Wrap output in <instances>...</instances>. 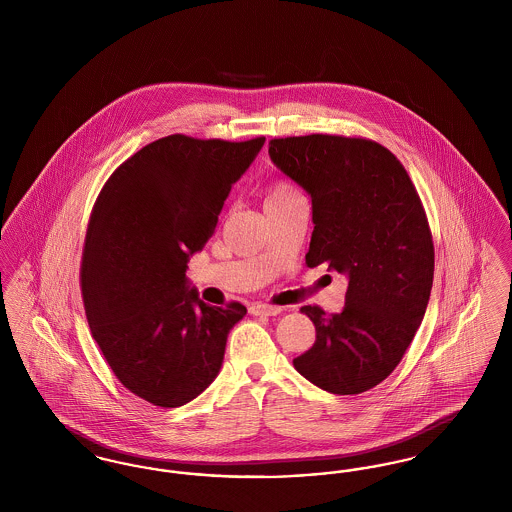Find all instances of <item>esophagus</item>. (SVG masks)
I'll return each mask as SVG.
<instances>
[{
    "label": "esophagus",
    "mask_w": 512,
    "mask_h": 512,
    "mask_svg": "<svg viewBox=\"0 0 512 512\" xmlns=\"http://www.w3.org/2000/svg\"><path fill=\"white\" fill-rule=\"evenodd\" d=\"M251 315H265V317H276L282 313V307H274V305H265V303H253L249 307Z\"/></svg>",
    "instance_id": "34e87169"
}]
</instances>
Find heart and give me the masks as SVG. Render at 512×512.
Returning <instances> with one entry per match:
<instances>
[{"label": "heart", "mask_w": 512, "mask_h": 512, "mask_svg": "<svg viewBox=\"0 0 512 512\" xmlns=\"http://www.w3.org/2000/svg\"><path fill=\"white\" fill-rule=\"evenodd\" d=\"M295 194H299V192H297L293 186L286 184V182H278V184H274V186L268 190L265 203H270V201H278V199H284V197H290V195Z\"/></svg>", "instance_id": "obj_1"}]
</instances>
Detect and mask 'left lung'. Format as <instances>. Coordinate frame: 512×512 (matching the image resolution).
Returning <instances> with one entry per match:
<instances>
[{"instance_id": "8db88e82", "label": "left lung", "mask_w": 512, "mask_h": 512, "mask_svg": "<svg viewBox=\"0 0 512 512\" xmlns=\"http://www.w3.org/2000/svg\"><path fill=\"white\" fill-rule=\"evenodd\" d=\"M268 155L311 195L307 267L347 276L341 313L301 307L317 340L293 366L320 390L363 393L399 365L428 307L434 244L420 197L397 157L363 138H278Z\"/></svg>"}]
</instances>
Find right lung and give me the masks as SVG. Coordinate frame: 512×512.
I'll list each match as a JSON object with an SVG mask.
<instances>
[{
    "label": "right lung",
    "instance_id": "1",
    "mask_svg": "<svg viewBox=\"0 0 512 512\" xmlns=\"http://www.w3.org/2000/svg\"><path fill=\"white\" fill-rule=\"evenodd\" d=\"M263 146L172 134L124 161L94 205L80 270L88 324L122 386L157 407L211 386L247 313L203 303L186 268Z\"/></svg>",
    "mask_w": 512,
    "mask_h": 512
}]
</instances>
